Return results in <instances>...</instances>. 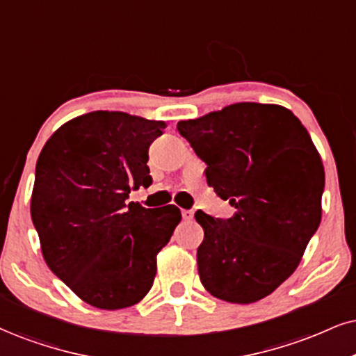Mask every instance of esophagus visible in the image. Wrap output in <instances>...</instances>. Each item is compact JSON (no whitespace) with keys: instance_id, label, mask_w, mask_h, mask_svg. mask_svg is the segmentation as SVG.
Instances as JSON below:
<instances>
[{"instance_id":"obj_1","label":"esophagus","mask_w":356,"mask_h":356,"mask_svg":"<svg viewBox=\"0 0 356 356\" xmlns=\"http://www.w3.org/2000/svg\"><path fill=\"white\" fill-rule=\"evenodd\" d=\"M181 216L185 221H191L193 216H195V211L193 209H181Z\"/></svg>"}]
</instances>
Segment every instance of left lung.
<instances>
[{"instance_id": "8db88e82", "label": "left lung", "mask_w": 356, "mask_h": 356, "mask_svg": "<svg viewBox=\"0 0 356 356\" xmlns=\"http://www.w3.org/2000/svg\"><path fill=\"white\" fill-rule=\"evenodd\" d=\"M177 129L206 163V181L236 214L196 211L201 284L232 304H252L293 274L322 219L325 170L302 122L275 104L239 102Z\"/></svg>"}]
</instances>
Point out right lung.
<instances>
[{"instance_id":"obj_1","label":"right lung","mask_w":356,"mask_h":356,"mask_svg":"<svg viewBox=\"0 0 356 356\" xmlns=\"http://www.w3.org/2000/svg\"><path fill=\"white\" fill-rule=\"evenodd\" d=\"M161 120L97 111L47 140L36 163L31 218L44 261L79 299L104 310L138 304L152 289L156 254L181 213L125 203L152 185L148 148Z\"/></svg>"}]
</instances>
